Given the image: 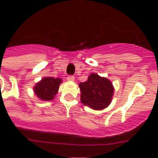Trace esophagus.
Here are the masks:
<instances>
[{"instance_id":"obj_1","label":"esophagus","mask_w":158,"mask_h":158,"mask_svg":"<svg viewBox=\"0 0 158 158\" xmlns=\"http://www.w3.org/2000/svg\"><path fill=\"white\" fill-rule=\"evenodd\" d=\"M67 80H69V81H74V75H68V77H67Z\"/></svg>"}]
</instances>
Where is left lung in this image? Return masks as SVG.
<instances>
[{
  "mask_svg": "<svg viewBox=\"0 0 158 158\" xmlns=\"http://www.w3.org/2000/svg\"><path fill=\"white\" fill-rule=\"evenodd\" d=\"M80 99L84 105L94 110H102L111 102L114 89L110 80L92 74L86 82L79 84Z\"/></svg>",
  "mask_w": 158,
  "mask_h": 158,
  "instance_id": "obj_1",
  "label": "left lung"
}]
</instances>
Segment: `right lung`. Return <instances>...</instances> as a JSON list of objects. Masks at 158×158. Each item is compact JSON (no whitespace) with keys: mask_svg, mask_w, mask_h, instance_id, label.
<instances>
[{"mask_svg":"<svg viewBox=\"0 0 158 158\" xmlns=\"http://www.w3.org/2000/svg\"><path fill=\"white\" fill-rule=\"evenodd\" d=\"M60 79H55L53 77L43 78L34 87V92L37 96L43 101H50L54 98L59 89Z\"/></svg>","mask_w":158,"mask_h":158,"instance_id":"1","label":"right lung"}]
</instances>
